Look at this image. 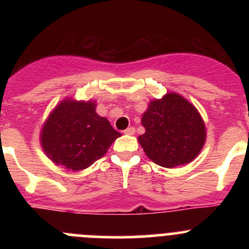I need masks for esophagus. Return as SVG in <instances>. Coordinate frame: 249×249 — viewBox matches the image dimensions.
<instances>
[{"label":"esophagus","instance_id":"1","mask_svg":"<svg viewBox=\"0 0 249 249\" xmlns=\"http://www.w3.org/2000/svg\"><path fill=\"white\" fill-rule=\"evenodd\" d=\"M125 135H134L135 134V127H127L126 130L124 131Z\"/></svg>","mask_w":249,"mask_h":249}]
</instances>
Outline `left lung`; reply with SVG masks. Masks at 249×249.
<instances>
[{
	"mask_svg": "<svg viewBox=\"0 0 249 249\" xmlns=\"http://www.w3.org/2000/svg\"><path fill=\"white\" fill-rule=\"evenodd\" d=\"M145 132L139 136L145 155L162 167L185 165L201 152L206 127L201 115L176 92L153 100L142 115Z\"/></svg>",
	"mask_w": 249,
	"mask_h": 249,
	"instance_id": "left-lung-1",
	"label": "left lung"
}]
</instances>
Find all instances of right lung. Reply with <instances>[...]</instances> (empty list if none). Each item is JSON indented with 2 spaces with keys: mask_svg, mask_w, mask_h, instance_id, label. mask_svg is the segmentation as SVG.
<instances>
[{
  "mask_svg": "<svg viewBox=\"0 0 249 249\" xmlns=\"http://www.w3.org/2000/svg\"><path fill=\"white\" fill-rule=\"evenodd\" d=\"M95 108V101L66 99L52 110L42 127L41 144L54 164L72 171L87 169L122 136Z\"/></svg>",
  "mask_w": 249,
  "mask_h": 249,
  "instance_id": "obj_1",
  "label": "right lung"
}]
</instances>
